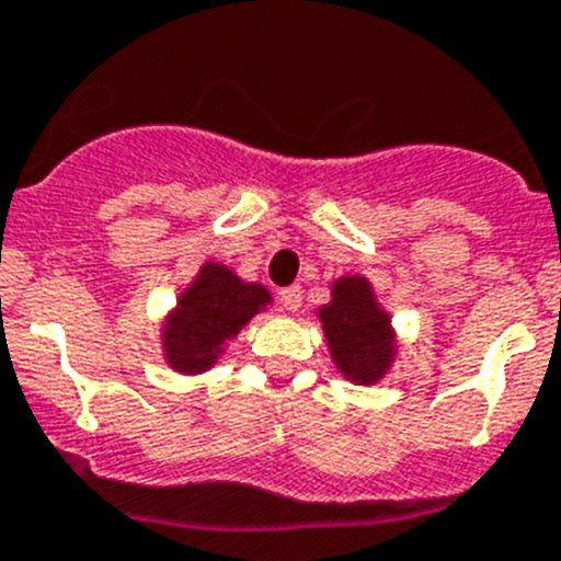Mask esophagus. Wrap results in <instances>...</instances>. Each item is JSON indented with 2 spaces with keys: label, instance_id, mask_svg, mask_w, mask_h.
<instances>
[{
  "label": "esophagus",
  "instance_id": "esophagus-1",
  "mask_svg": "<svg viewBox=\"0 0 561 561\" xmlns=\"http://www.w3.org/2000/svg\"><path fill=\"white\" fill-rule=\"evenodd\" d=\"M279 305L282 310H287V313H296V310L301 308V287H285V290H279Z\"/></svg>",
  "mask_w": 561,
  "mask_h": 561
}]
</instances>
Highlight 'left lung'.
Returning <instances> with one entry per match:
<instances>
[{
	"label": "left lung",
	"instance_id": "left-lung-1",
	"mask_svg": "<svg viewBox=\"0 0 561 561\" xmlns=\"http://www.w3.org/2000/svg\"><path fill=\"white\" fill-rule=\"evenodd\" d=\"M316 316L330 358L350 383L373 387L387 378L398 358V333L367 276L347 274L330 282V301Z\"/></svg>",
	"mask_w": 561,
	"mask_h": 561
}]
</instances>
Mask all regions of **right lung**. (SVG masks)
<instances>
[{"mask_svg":"<svg viewBox=\"0 0 561 561\" xmlns=\"http://www.w3.org/2000/svg\"><path fill=\"white\" fill-rule=\"evenodd\" d=\"M271 290L245 282L222 262L206 260L160 321V355L180 375H203L226 355L228 341L271 308Z\"/></svg>","mask_w":561,"mask_h":561,"instance_id":"1","label":"right lung"}]
</instances>
